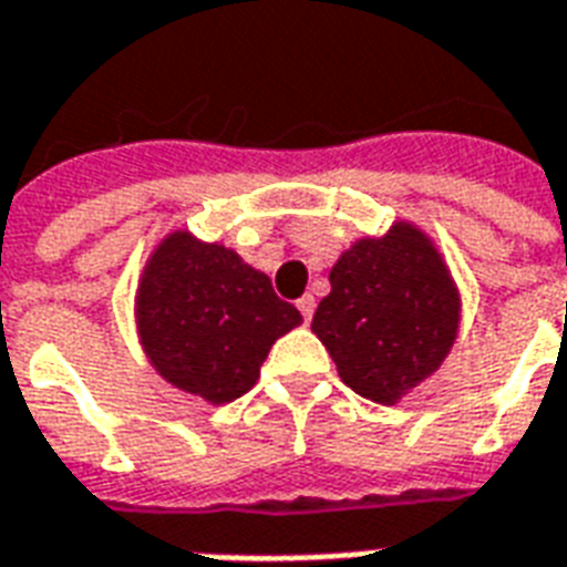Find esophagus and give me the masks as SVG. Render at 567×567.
Masks as SVG:
<instances>
[{
  "instance_id": "1",
  "label": "esophagus",
  "mask_w": 567,
  "mask_h": 567,
  "mask_svg": "<svg viewBox=\"0 0 567 567\" xmlns=\"http://www.w3.org/2000/svg\"><path fill=\"white\" fill-rule=\"evenodd\" d=\"M297 309H300L302 320H306V323H309L311 315H315V297H311V293H302L300 300H297Z\"/></svg>"
}]
</instances>
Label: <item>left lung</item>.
<instances>
[{"mask_svg":"<svg viewBox=\"0 0 567 567\" xmlns=\"http://www.w3.org/2000/svg\"><path fill=\"white\" fill-rule=\"evenodd\" d=\"M311 332L355 394L391 405L439 371L458 332V291L444 258L412 223L362 238L329 274Z\"/></svg>","mask_w":567,"mask_h":567,"instance_id":"1","label":"left lung"}]
</instances>
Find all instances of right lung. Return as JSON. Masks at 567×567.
<instances>
[{"label":"right lung","mask_w":567,"mask_h":567,"mask_svg":"<svg viewBox=\"0 0 567 567\" xmlns=\"http://www.w3.org/2000/svg\"><path fill=\"white\" fill-rule=\"evenodd\" d=\"M137 336L171 385L223 405L256 385L276 338L302 315L235 249L171 231L137 285Z\"/></svg>","instance_id":"1"}]
</instances>
